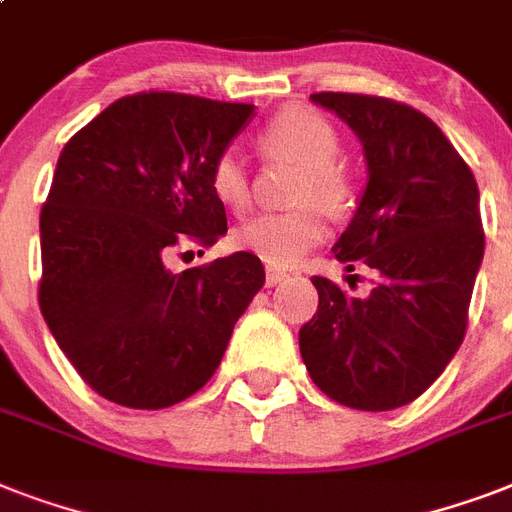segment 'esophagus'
I'll list each match as a JSON object with an SVG mask.
<instances>
[{
    "instance_id": "34e87169",
    "label": "esophagus",
    "mask_w": 512,
    "mask_h": 512,
    "mask_svg": "<svg viewBox=\"0 0 512 512\" xmlns=\"http://www.w3.org/2000/svg\"><path fill=\"white\" fill-rule=\"evenodd\" d=\"M287 279H289V273L276 271V268H268V271H265V284H268V287H276V284H281V281H287Z\"/></svg>"
}]
</instances>
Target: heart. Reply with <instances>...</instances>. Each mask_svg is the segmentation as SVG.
<instances>
[{"mask_svg": "<svg viewBox=\"0 0 512 512\" xmlns=\"http://www.w3.org/2000/svg\"><path fill=\"white\" fill-rule=\"evenodd\" d=\"M260 148L273 159H284L303 170V177L297 183V201H313L329 215H340L350 207L353 183L335 164L340 154V138L324 116L305 108H287L265 124V130L260 132ZM209 188L225 207H247L249 180L236 151L217 154L209 170ZM324 233L327 228L319 209L305 204L289 212H265L249 217L233 233V241L260 257L263 263L289 268L308 249L321 244Z\"/></svg>", "mask_w": 512, "mask_h": 512, "instance_id": "1", "label": "heart"}]
</instances>
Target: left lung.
I'll return each mask as SVG.
<instances>
[{
    "label": "left lung",
    "instance_id": "1",
    "mask_svg": "<svg viewBox=\"0 0 512 512\" xmlns=\"http://www.w3.org/2000/svg\"><path fill=\"white\" fill-rule=\"evenodd\" d=\"M364 146L366 188L332 252L377 273L366 297L313 276L319 311L300 329L311 380L364 412L409 404L460 348L484 260L478 185L428 116L372 95L316 92Z\"/></svg>",
    "mask_w": 512,
    "mask_h": 512
}]
</instances>
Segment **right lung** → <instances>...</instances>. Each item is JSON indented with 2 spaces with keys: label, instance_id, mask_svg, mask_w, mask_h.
Returning a JSON list of instances; mask_svg holds the SVG:
<instances>
[{
  "label": "right lung",
  "instance_id": "obj_1",
  "mask_svg": "<svg viewBox=\"0 0 512 512\" xmlns=\"http://www.w3.org/2000/svg\"><path fill=\"white\" fill-rule=\"evenodd\" d=\"M252 116L247 103L140 92L60 151L39 217V308L82 380L114 404L164 409L204 388L265 284L252 252L183 273L164 263L185 241L212 247L228 233L209 170Z\"/></svg>",
  "mask_w": 512,
  "mask_h": 512
}]
</instances>
